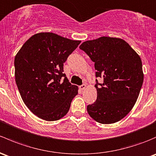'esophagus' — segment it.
<instances>
[{
	"mask_svg": "<svg viewBox=\"0 0 156 156\" xmlns=\"http://www.w3.org/2000/svg\"><path fill=\"white\" fill-rule=\"evenodd\" d=\"M79 87H80V89L81 90H83L86 89L87 86H86V84H82V85H81V86H80Z\"/></svg>",
	"mask_w": 156,
	"mask_h": 156,
	"instance_id": "esophagus-1",
	"label": "esophagus"
}]
</instances>
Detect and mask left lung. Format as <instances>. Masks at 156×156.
<instances>
[{"instance_id": "left-lung-1", "label": "left lung", "mask_w": 156, "mask_h": 156, "mask_svg": "<svg viewBox=\"0 0 156 156\" xmlns=\"http://www.w3.org/2000/svg\"><path fill=\"white\" fill-rule=\"evenodd\" d=\"M93 62L96 76L103 83L95 85L97 99L89 105V115L99 123L111 124L124 118L134 107L144 81L140 56L125 40L101 37L80 45Z\"/></svg>"}]
</instances>
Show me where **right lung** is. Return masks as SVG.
<instances>
[{
    "mask_svg": "<svg viewBox=\"0 0 156 156\" xmlns=\"http://www.w3.org/2000/svg\"><path fill=\"white\" fill-rule=\"evenodd\" d=\"M79 40L53 33L34 34L15 57V78L22 99L40 119L58 120L68 113L78 87L71 84L63 72V63Z\"/></svg>",
    "mask_w": 156,
    "mask_h": 156,
    "instance_id": "obj_1",
    "label": "right lung"
}]
</instances>
